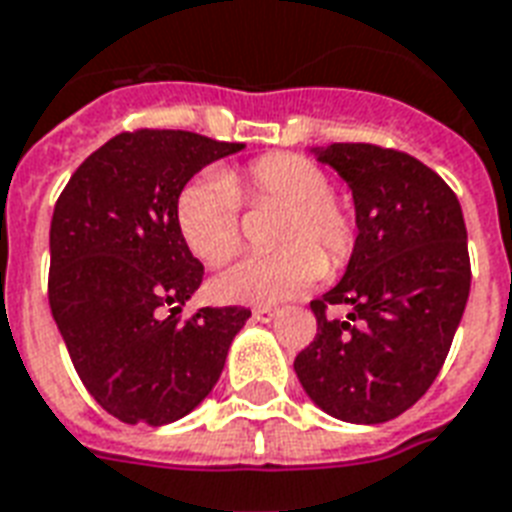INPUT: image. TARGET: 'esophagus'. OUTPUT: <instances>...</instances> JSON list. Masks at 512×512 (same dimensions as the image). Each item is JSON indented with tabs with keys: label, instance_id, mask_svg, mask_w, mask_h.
<instances>
[{
	"label": "esophagus",
	"instance_id": "esophagus-1",
	"mask_svg": "<svg viewBox=\"0 0 512 512\" xmlns=\"http://www.w3.org/2000/svg\"><path fill=\"white\" fill-rule=\"evenodd\" d=\"M252 317H255L257 322H263V325H268V322H273V319L279 317V308H268V306L255 308V311H252Z\"/></svg>",
	"mask_w": 512,
	"mask_h": 512
}]
</instances>
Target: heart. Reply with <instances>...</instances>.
Segmentation results:
<instances>
[{
    "mask_svg": "<svg viewBox=\"0 0 512 512\" xmlns=\"http://www.w3.org/2000/svg\"><path fill=\"white\" fill-rule=\"evenodd\" d=\"M241 198L284 206L273 241L282 249L247 255L214 276L222 303L273 306L311 290L327 268H338L354 249V212L330 190L322 166L292 152H273L241 169L206 171L177 195V225L198 260L222 265L241 244Z\"/></svg>",
    "mask_w": 512,
    "mask_h": 512,
    "instance_id": "1",
    "label": "heart"
}]
</instances>
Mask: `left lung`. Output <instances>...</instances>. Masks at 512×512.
<instances>
[{
  "label": "left lung",
  "mask_w": 512,
  "mask_h": 512,
  "mask_svg": "<svg viewBox=\"0 0 512 512\" xmlns=\"http://www.w3.org/2000/svg\"><path fill=\"white\" fill-rule=\"evenodd\" d=\"M354 198L357 241L341 282L311 303L317 335L295 373L317 408L384 424L438 378L470 295V255L454 190L424 163L376 144L311 147ZM349 305L346 320L326 308Z\"/></svg>",
  "instance_id": "left-lung-1"
}]
</instances>
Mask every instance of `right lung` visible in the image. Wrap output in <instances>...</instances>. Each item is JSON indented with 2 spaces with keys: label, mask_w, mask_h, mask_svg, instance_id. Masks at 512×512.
Instances as JSON below:
<instances>
[{
  "label": "right lung",
  "mask_w": 512,
  "mask_h": 512,
  "mask_svg": "<svg viewBox=\"0 0 512 512\" xmlns=\"http://www.w3.org/2000/svg\"><path fill=\"white\" fill-rule=\"evenodd\" d=\"M239 150L244 144L190 131L117 134L58 195L50 311L85 389L126 424L163 427L204 403L252 317L239 306L177 317L204 279L179 233L177 195Z\"/></svg>",
  "instance_id": "add662e5"
}]
</instances>
